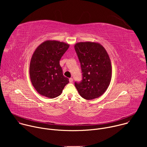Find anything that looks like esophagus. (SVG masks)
I'll use <instances>...</instances> for the list:
<instances>
[{"instance_id":"obj_1","label":"esophagus","mask_w":147,"mask_h":147,"mask_svg":"<svg viewBox=\"0 0 147 147\" xmlns=\"http://www.w3.org/2000/svg\"><path fill=\"white\" fill-rule=\"evenodd\" d=\"M73 79L72 78H69V82H70V83L73 82Z\"/></svg>"}]
</instances>
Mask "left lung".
<instances>
[{
  "mask_svg": "<svg viewBox=\"0 0 147 147\" xmlns=\"http://www.w3.org/2000/svg\"><path fill=\"white\" fill-rule=\"evenodd\" d=\"M74 48L80 62L82 80L75 82L80 96L91 100L101 96L108 89L112 78V65L106 49L98 42H81Z\"/></svg>",
  "mask_w": 147,
  "mask_h": 147,
  "instance_id": "obj_1",
  "label": "left lung"
}]
</instances>
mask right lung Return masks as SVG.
<instances>
[{"label": "right lung", "mask_w": 147, "mask_h": 147, "mask_svg": "<svg viewBox=\"0 0 147 147\" xmlns=\"http://www.w3.org/2000/svg\"><path fill=\"white\" fill-rule=\"evenodd\" d=\"M69 47L64 42L47 40L34 52L30 64V77L33 87L40 95L56 98L69 82L59 64Z\"/></svg>", "instance_id": "add662e5"}]
</instances>
